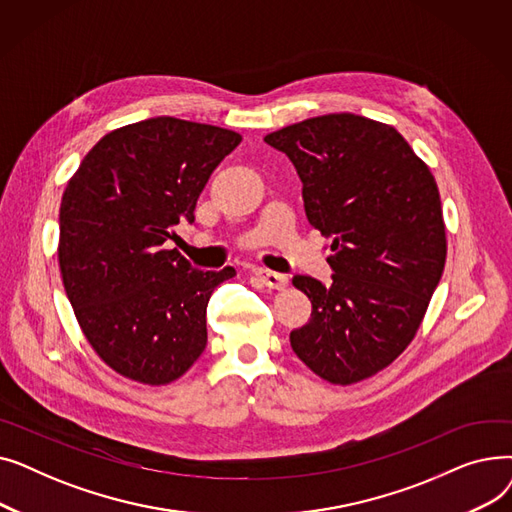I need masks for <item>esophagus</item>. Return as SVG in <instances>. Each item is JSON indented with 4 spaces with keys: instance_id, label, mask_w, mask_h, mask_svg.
<instances>
[{
    "instance_id": "1",
    "label": "esophagus",
    "mask_w": 512,
    "mask_h": 512,
    "mask_svg": "<svg viewBox=\"0 0 512 512\" xmlns=\"http://www.w3.org/2000/svg\"><path fill=\"white\" fill-rule=\"evenodd\" d=\"M255 276L272 290H284L288 286V278L282 276V274H276V272H270V270H255Z\"/></svg>"
}]
</instances>
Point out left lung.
I'll use <instances>...</instances> for the list:
<instances>
[{"instance_id": "1", "label": "left lung", "mask_w": 512, "mask_h": 512, "mask_svg": "<svg viewBox=\"0 0 512 512\" xmlns=\"http://www.w3.org/2000/svg\"><path fill=\"white\" fill-rule=\"evenodd\" d=\"M303 182L307 220L332 238V284L294 276L311 305L290 332L321 380L357 384L415 338L446 263L438 184L402 134L355 114H328L267 134Z\"/></svg>"}]
</instances>
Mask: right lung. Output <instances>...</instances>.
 Instances as JSON below:
<instances>
[{
  "label": "right lung",
  "instance_id": "obj_1",
  "mask_svg": "<svg viewBox=\"0 0 512 512\" xmlns=\"http://www.w3.org/2000/svg\"><path fill=\"white\" fill-rule=\"evenodd\" d=\"M242 137L157 116L112 130L85 155L60 205L58 259L78 326L116 373L166 386L201 357L215 286L166 242L195 222L211 172Z\"/></svg>",
  "mask_w": 512,
  "mask_h": 512
}]
</instances>
